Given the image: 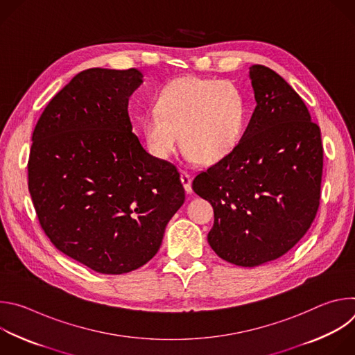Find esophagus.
I'll list each match as a JSON object with an SVG mask.
<instances>
[{"mask_svg": "<svg viewBox=\"0 0 355 355\" xmlns=\"http://www.w3.org/2000/svg\"><path fill=\"white\" fill-rule=\"evenodd\" d=\"M181 182H182L187 193H191L192 192V185H191L192 184V177L187 171L181 173Z\"/></svg>", "mask_w": 355, "mask_h": 355, "instance_id": "1", "label": "esophagus"}]
</instances>
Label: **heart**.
Returning a JSON list of instances; mask_svg holds the SVG:
<instances>
[{"instance_id": "obj_1", "label": "heart", "mask_w": 355, "mask_h": 355, "mask_svg": "<svg viewBox=\"0 0 355 355\" xmlns=\"http://www.w3.org/2000/svg\"><path fill=\"white\" fill-rule=\"evenodd\" d=\"M244 118V99L234 84L181 77L163 88L156 110L143 116L141 128L153 156H171L181 133V144L189 160L215 164L240 143Z\"/></svg>"}]
</instances>
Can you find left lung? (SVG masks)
<instances>
[{"label": "left lung", "instance_id": "left-lung-1", "mask_svg": "<svg viewBox=\"0 0 355 355\" xmlns=\"http://www.w3.org/2000/svg\"><path fill=\"white\" fill-rule=\"evenodd\" d=\"M257 107L232 153L192 181L215 212L208 241L234 266L284 256L309 230L323 173L320 128L296 91L274 70L250 67Z\"/></svg>", "mask_w": 355, "mask_h": 355}]
</instances>
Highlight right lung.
<instances>
[{"instance_id": "right-lung-1", "label": "right lung", "mask_w": 355, "mask_h": 355, "mask_svg": "<svg viewBox=\"0 0 355 355\" xmlns=\"http://www.w3.org/2000/svg\"><path fill=\"white\" fill-rule=\"evenodd\" d=\"M136 69H88L40 115L28 162L39 223L58 250L101 274L140 268L159 251L185 200L177 167L132 132Z\"/></svg>"}]
</instances>
